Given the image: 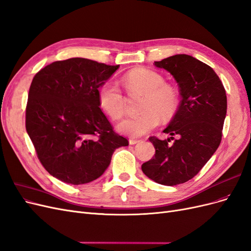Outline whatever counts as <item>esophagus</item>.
<instances>
[{
	"label": "esophagus",
	"mask_w": 251,
	"mask_h": 251,
	"mask_svg": "<svg viewBox=\"0 0 251 251\" xmlns=\"http://www.w3.org/2000/svg\"><path fill=\"white\" fill-rule=\"evenodd\" d=\"M141 142H142L141 140H134V139H130V140H129V144H130V145H135V144L141 143Z\"/></svg>",
	"instance_id": "34e87169"
}]
</instances>
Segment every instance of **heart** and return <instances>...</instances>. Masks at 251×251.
Here are the masks:
<instances>
[{"mask_svg": "<svg viewBox=\"0 0 251 251\" xmlns=\"http://www.w3.org/2000/svg\"><path fill=\"white\" fill-rule=\"evenodd\" d=\"M123 84L129 95L145 96L140 108L142 115L126 119L118 126L119 131L126 135H145L159 124L160 118L164 121L172 119L179 107L178 90L166 83L164 76L155 71L144 68L129 71L123 77ZM98 101L111 120L119 121L124 117L126 98L116 83H103L98 91Z\"/></svg>", "mask_w": 251, "mask_h": 251, "instance_id": "heart-1", "label": "heart"}]
</instances>
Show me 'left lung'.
Here are the masks:
<instances>
[{
	"label": "left lung",
	"mask_w": 251,
	"mask_h": 251,
	"mask_svg": "<svg viewBox=\"0 0 251 251\" xmlns=\"http://www.w3.org/2000/svg\"><path fill=\"white\" fill-rule=\"evenodd\" d=\"M154 64L174 77L181 101L164 130L170 139L149 137L155 154L142 165V170L157 183L176 185L197 175L219 147L227 99L215 71L193 56L178 54ZM171 140L175 142L170 143Z\"/></svg>",
	"instance_id": "1"
}]
</instances>
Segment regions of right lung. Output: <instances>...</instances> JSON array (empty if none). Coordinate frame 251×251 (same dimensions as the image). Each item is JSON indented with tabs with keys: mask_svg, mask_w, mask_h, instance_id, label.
<instances>
[{
	"mask_svg": "<svg viewBox=\"0 0 251 251\" xmlns=\"http://www.w3.org/2000/svg\"><path fill=\"white\" fill-rule=\"evenodd\" d=\"M86 58L55 61L36 73L26 106V130L44 168L83 184L100 177L114 151L128 146L98 101L99 87L119 69Z\"/></svg>",
	"mask_w": 251,
	"mask_h": 251,
	"instance_id": "1",
	"label": "right lung"
}]
</instances>
